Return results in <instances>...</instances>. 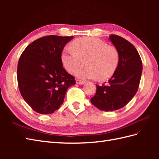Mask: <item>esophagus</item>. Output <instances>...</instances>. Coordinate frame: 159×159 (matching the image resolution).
I'll return each mask as SVG.
<instances>
[{"mask_svg": "<svg viewBox=\"0 0 159 159\" xmlns=\"http://www.w3.org/2000/svg\"><path fill=\"white\" fill-rule=\"evenodd\" d=\"M85 81H82V80H76V84H78V85H83V84H85Z\"/></svg>", "mask_w": 159, "mask_h": 159, "instance_id": "1", "label": "esophagus"}]
</instances>
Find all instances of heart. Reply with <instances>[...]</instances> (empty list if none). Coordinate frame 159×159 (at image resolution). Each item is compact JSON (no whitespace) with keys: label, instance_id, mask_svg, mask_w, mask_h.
Instances as JSON below:
<instances>
[{"label":"heart","instance_id":"b5f03b06","mask_svg":"<svg viewBox=\"0 0 159 159\" xmlns=\"http://www.w3.org/2000/svg\"><path fill=\"white\" fill-rule=\"evenodd\" d=\"M74 48H66L61 53V61L65 69L74 74L87 59L86 68L80 70L76 76L82 79L99 77L106 80L113 76L119 63V54L112 46L99 39L83 38L72 43Z\"/></svg>","mask_w":159,"mask_h":159}]
</instances>
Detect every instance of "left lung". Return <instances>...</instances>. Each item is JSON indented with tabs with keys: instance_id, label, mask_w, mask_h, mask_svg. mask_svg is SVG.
Listing matches in <instances>:
<instances>
[{
	"instance_id": "left-lung-1",
	"label": "left lung",
	"mask_w": 159,
	"mask_h": 159,
	"mask_svg": "<svg viewBox=\"0 0 159 159\" xmlns=\"http://www.w3.org/2000/svg\"><path fill=\"white\" fill-rule=\"evenodd\" d=\"M109 40L119 54L116 72L106 85H96L91 102L98 109L113 111L126 106L135 96L139 85L142 62L134 46L120 36L109 35Z\"/></svg>"
}]
</instances>
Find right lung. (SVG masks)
<instances>
[{"label":"right lung","instance_id":"right-lung-1","mask_svg":"<svg viewBox=\"0 0 159 159\" xmlns=\"http://www.w3.org/2000/svg\"><path fill=\"white\" fill-rule=\"evenodd\" d=\"M73 36L49 35L36 39L20 57L17 79L20 93L37 113L51 114L63 102L67 89L75 85L63 67L61 53Z\"/></svg>","mask_w":159,"mask_h":159}]
</instances>
